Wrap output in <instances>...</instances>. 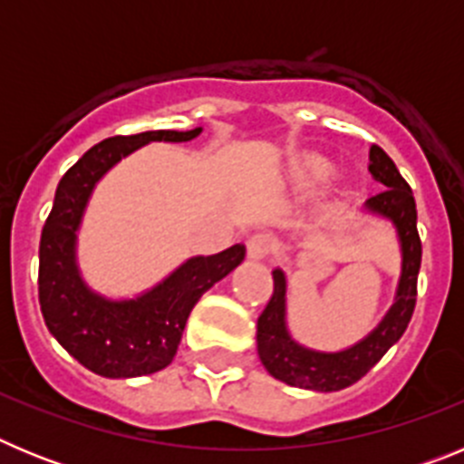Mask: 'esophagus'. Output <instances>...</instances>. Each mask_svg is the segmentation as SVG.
Wrapping results in <instances>:
<instances>
[{"instance_id":"esophagus-1","label":"esophagus","mask_w":464,"mask_h":464,"mask_svg":"<svg viewBox=\"0 0 464 464\" xmlns=\"http://www.w3.org/2000/svg\"><path fill=\"white\" fill-rule=\"evenodd\" d=\"M246 248H248V257H253V260H265V257H272L276 253V241H274L272 235L257 232V235L248 237Z\"/></svg>"}]
</instances>
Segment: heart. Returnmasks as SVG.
<instances>
[{
    "label": "heart",
    "instance_id": "heart-1",
    "mask_svg": "<svg viewBox=\"0 0 464 464\" xmlns=\"http://www.w3.org/2000/svg\"><path fill=\"white\" fill-rule=\"evenodd\" d=\"M332 174V167L327 165L325 160H306L304 165L299 167L297 171V181L302 183V186H318V183H323L327 179V176Z\"/></svg>",
    "mask_w": 464,
    "mask_h": 464
}]
</instances>
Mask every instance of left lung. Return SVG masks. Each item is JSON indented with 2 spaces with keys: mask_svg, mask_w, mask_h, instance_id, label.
<instances>
[{
  "mask_svg": "<svg viewBox=\"0 0 464 464\" xmlns=\"http://www.w3.org/2000/svg\"><path fill=\"white\" fill-rule=\"evenodd\" d=\"M370 171L385 190L370 197L367 211L383 216L397 229L401 248V274L395 302L383 321L364 339L343 351H314L295 342L285 323V272L274 269V295L257 318V355L265 370L283 383L315 392H334L353 385L385 355L407 330L416 306V281L420 269V237L416 229V202L409 183L401 179L395 162L383 149H370Z\"/></svg>",
  "mask_w": 464,
  "mask_h": 464,
  "instance_id": "8db88e82",
  "label": "left lung"
}]
</instances>
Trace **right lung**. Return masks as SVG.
I'll use <instances>...</instances> for the list:
<instances>
[{
    "label": "right lung",
    "mask_w": 464,
    "mask_h": 464,
    "mask_svg": "<svg viewBox=\"0 0 464 464\" xmlns=\"http://www.w3.org/2000/svg\"><path fill=\"white\" fill-rule=\"evenodd\" d=\"M202 127L176 132L111 137L100 141L57 183L39 244V304L46 327L67 353L106 379H134L174 360L188 315L213 283L239 267L246 246L190 257L132 299H111L88 288L76 265V237L94 186L122 158L150 141H192Z\"/></svg>",
    "instance_id": "right-lung-1"
}]
</instances>
